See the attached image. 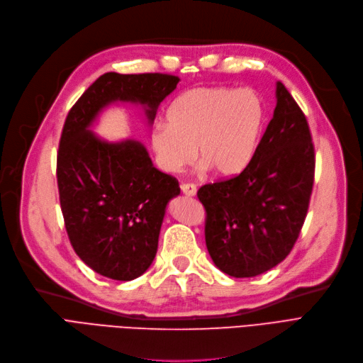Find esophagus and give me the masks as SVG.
<instances>
[{
  "mask_svg": "<svg viewBox=\"0 0 363 363\" xmlns=\"http://www.w3.org/2000/svg\"><path fill=\"white\" fill-rule=\"evenodd\" d=\"M181 190H182V193L185 196H190V197L197 194V186L194 184H182L181 185Z\"/></svg>",
  "mask_w": 363,
  "mask_h": 363,
  "instance_id": "esophagus-1",
  "label": "esophagus"
}]
</instances>
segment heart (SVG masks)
<instances>
[{"mask_svg":"<svg viewBox=\"0 0 363 363\" xmlns=\"http://www.w3.org/2000/svg\"><path fill=\"white\" fill-rule=\"evenodd\" d=\"M150 132L157 166L178 173L194 157L219 178L238 177L250 164L265 121L261 98L249 89L196 87L181 93Z\"/></svg>","mask_w":363,"mask_h":363,"instance_id":"1","label":"heart"}]
</instances>
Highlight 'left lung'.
I'll list each match as a JSON object with an SVG mask.
<instances>
[{
	"mask_svg": "<svg viewBox=\"0 0 363 363\" xmlns=\"http://www.w3.org/2000/svg\"><path fill=\"white\" fill-rule=\"evenodd\" d=\"M273 118L250 164L227 181L203 185L204 238L213 264L233 277L272 270L292 250L307 216L314 147L301 108L280 82Z\"/></svg>",
	"mask_w": 363,
	"mask_h": 363,
	"instance_id": "1",
	"label": "left lung"
}]
</instances>
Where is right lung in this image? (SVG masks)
<instances>
[{"mask_svg":"<svg viewBox=\"0 0 363 363\" xmlns=\"http://www.w3.org/2000/svg\"><path fill=\"white\" fill-rule=\"evenodd\" d=\"M178 83L167 74L106 72L65 120L56 169L60 209L75 254L104 277L128 281L150 269L167 203L181 188L154 167L139 140L109 143L90 128L117 102L140 105L152 124L157 108Z\"/></svg>","mask_w":363,"mask_h":363,"instance_id":"1","label":"right lung"}]
</instances>
